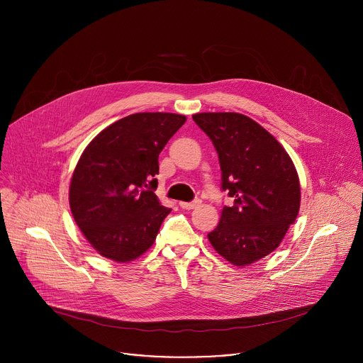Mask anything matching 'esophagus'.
I'll return each instance as SVG.
<instances>
[{
	"mask_svg": "<svg viewBox=\"0 0 363 363\" xmlns=\"http://www.w3.org/2000/svg\"><path fill=\"white\" fill-rule=\"evenodd\" d=\"M199 205H201L199 199H195L192 202H179V206L184 210H194V208H198Z\"/></svg>",
	"mask_w": 363,
	"mask_h": 363,
	"instance_id": "obj_1",
	"label": "esophagus"
}]
</instances>
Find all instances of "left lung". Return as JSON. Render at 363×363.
<instances>
[{
	"mask_svg": "<svg viewBox=\"0 0 363 363\" xmlns=\"http://www.w3.org/2000/svg\"><path fill=\"white\" fill-rule=\"evenodd\" d=\"M192 119L213 140L223 189L234 199L208 240L231 264L250 266L273 252L297 218L296 167L280 142L245 115L206 112Z\"/></svg>",
	"mask_w": 363,
	"mask_h": 363,
	"instance_id": "8db88e82",
	"label": "left lung"
}]
</instances>
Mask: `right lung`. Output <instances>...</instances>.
<instances>
[{
	"mask_svg": "<svg viewBox=\"0 0 363 363\" xmlns=\"http://www.w3.org/2000/svg\"><path fill=\"white\" fill-rule=\"evenodd\" d=\"M177 113L129 115L103 129L74 168L69 202L80 231L103 257L129 263L146 252L171 213L153 189L158 157L185 123Z\"/></svg>",
	"mask_w": 363,
	"mask_h": 363,
	"instance_id": "add662e5",
	"label": "right lung"
}]
</instances>
